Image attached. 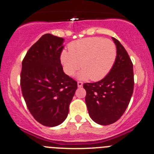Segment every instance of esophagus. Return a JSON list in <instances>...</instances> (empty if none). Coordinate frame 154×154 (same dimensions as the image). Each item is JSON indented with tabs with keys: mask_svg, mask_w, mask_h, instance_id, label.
<instances>
[{
	"mask_svg": "<svg viewBox=\"0 0 154 154\" xmlns=\"http://www.w3.org/2000/svg\"><path fill=\"white\" fill-rule=\"evenodd\" d=\"M82 85H83V83H82V82H81V81H78V82H77V86H78L79 88L82 87Z\"/></svg>",
	"mask_w": 154,
	"mask_h": 154,
	"instance_id": "esophagus-1",
	"label": "esophagus"
}]
</instances>
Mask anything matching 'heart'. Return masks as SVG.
Instances as JSON below:
<instances>
[{
  "label": "heart",
  "mask_w": 154,
  "mask_h": 154,
  "mask_svg": "<svg viewBox=\"0 0 154 154\" xmlns=\"http://www.w3.org/2000/svg\"><path fill=\"white\" fill-rule=\"evenodd\" d=\"M69 50H63L60 53L64 72L72 77L80 66L82 70L78 77L83 80H102L112 70L117 58V47L114 42L102 37L76 40L69 44Z\"/></svg>",
  "instance_id": "b5f03b06"
}]
</instances>
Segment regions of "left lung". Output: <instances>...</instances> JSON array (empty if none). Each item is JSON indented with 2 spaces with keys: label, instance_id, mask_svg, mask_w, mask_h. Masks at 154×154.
Returning a JSON list of instances; mask_svg holds the SVG:
<instances>
[{
  "label": "left lung",
  "instance_id": "left-lung-1",
  "mask_svg": "<svg viewBox=\"0 0 154 154\" xmlns=\"http://www.w3.org/2000/svg\"><path fill=\"white\" fill-rule=\"evenodd\" d=\"M117 58L112 70L102 80L84 83L85 103L91 119L100 125L116 122L129 105L134 90L133 63L116 38Z\"/></svg>",
  "mask_w": 154,
  "mask_h": 154
}]
</instances>
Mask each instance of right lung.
<instances>
[{
  "instance_id": "1",
  "label": "right lung",
  "mask_w": 154,
  "mask_h": 154,
  "mask_svg": "<svg viewBox=\"0 0 154 154\" xmlns=\"http://www.w3.org/2000/svg\"><path fill=\"white\" fill-rule=\"evenodd\" d=\"M63 42L60 37L43 35L22 62L20 86L27 107L36 121L50 127L65 121L77 88L60 63Z\"/></svg>"
}]
</instances>
